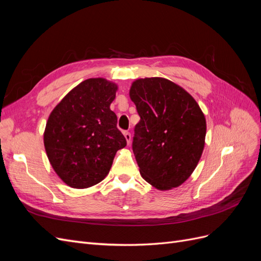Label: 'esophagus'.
<instances>
[{
  "label": "esophagus",
  "mask_w": 261,
  "mask_h": 261,
  "mask_svg": "<svg viewBox=\"0 0 261 261\" xmlns=\"http://www.w3.org/2000/svg\"><path fill=\"white\" fill-rule=\"evenodd\" d=\"M124 137H125L126 141H127V145H129V144H130V140H132V135H130V133H128V132H124Z\"/></svg>",
  "instance_id": "34e87169"
}]
</instances>
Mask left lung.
I'll return each mask as SVG.
<instances>
[{
    "label": "left lung",
    "mask_w": 261,
    "mask_h": 261,
    "mask_svg": "<svg viewBox=\"0 0 261 261\" xmlns=\"http://www.w3.org/2000/svg\"><path fill=\"white\" fill-rule=\"evenodd\" d=\"M129 98L140 121L133 151L140 175L159 191L178 187L198 164L206 139V117L183 87L163 77L132 83Z\"/></svg>",
    "instance_id": "left-lung-1"
}]
</instances>
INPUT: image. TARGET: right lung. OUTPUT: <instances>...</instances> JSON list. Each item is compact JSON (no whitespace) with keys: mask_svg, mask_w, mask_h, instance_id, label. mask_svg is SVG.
I'll return each mask as SVG.
<instances>
[{"mask_svg":"<svg viewBox=\"0 0 261 261\" xmlns=\"http://www.w3.org/2000/svg\"><path fill=\"white\" fill-rule=\"evenodd\" d=\"M118 86L89 78L70 90L52 110L43 143L58 176L72 188L96 185L109 174L117 150L126 146L110 109Z\"/></svg>","mask_w":261,"mask_h":261,"instance_id":"right-lung-1","label":"right lung"}]
</instances>
